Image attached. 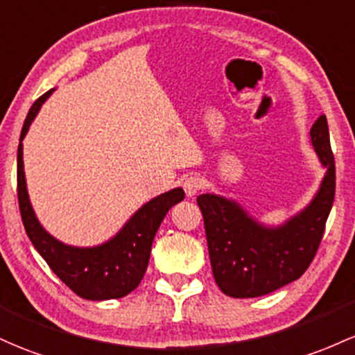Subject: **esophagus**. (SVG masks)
I'll list each match as a JSON object with an SVG mask.
<instances>
[{
  "label": "esophagus",
  "mask_w": 355,
  "mask_h": 355,
  "mask_svg": "<svg viewBox=\"0 0 355 355\" xmlns=\"http://www.w3.org/2000/svg\"><path fill=\"white\" fill-rule=\"evenodd\" d=\"M202 185H204V182H202V178L198 177V175H190V177H187L184 180V190L187 193V197H196L198 192H200Z\"/></svg>",
  "instance_id": "1"
}]
</instances>
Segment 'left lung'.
I'll list each match as a JSON object with an SVG mask.
<instances>
[{
    "mask_svg": "<svg viewBox=\"0 0 355 355\" xmlns=\"http://www.w3.org/2000/svg\"><path fill=\"white\" fill-rule=\"evenodd\" d=\"M310 141L325 175L309 204L282 224H264L234 198L197 197L214 278L227 297H263L298 279L310 266L336 196V162L323 114L311 126Z\"/></svg>",
    "mask_w": 355,
    "mask_h": 355,
    "instance_id": "1",
    "label": "left lung"
}]
</instances>
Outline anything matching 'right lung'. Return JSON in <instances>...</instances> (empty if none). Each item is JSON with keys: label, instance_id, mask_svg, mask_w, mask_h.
<instances>
[{"label": "right lung", "instance_id": "add662e5", "mask_svg": "<svg viewBox=\"0 0 355 355\" xmlns=\"http://www.w3.org/2000/svg\"><path fill=\"white\" fill-rule=\"evenodd\" d=\"M53 91L55 89H50L35 101L19 135L18 204L23 225L38 254L73 293L92 302L123 298L141 283L159 224L173 205L184 200L185 192L182 187H177L151 198L124 222L114 236L97 246H70L46 232L35 214L26 189L23 139Z\"/></svg>", "mask_w": 355, "mask_h": 355}]
</instances>
